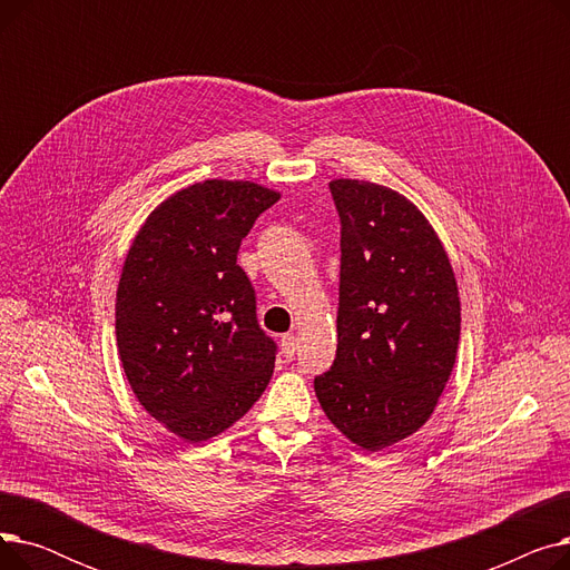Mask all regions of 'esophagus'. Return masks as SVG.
I'll return each mask as SVG.
<instances>
[{
    "label": "esophagus",
    "instance_id": "1",
    "mask_svg": "<svg viewBox=\"0 0 570 570\" xmlns=\"http://www.w3.org/2000/svg\"><path fill=\"white\" fill-rule=\"evenodd\" d=\"M295 351H297V340H295V335H284V337H282V353H284L286 361H293Z\"/></svg>",
    "mask_w": 570,
    "mask_h": 570
}]
</instances>
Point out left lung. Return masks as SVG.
I'll use <instances>...</instances> for the list:
<instances>
[{"label": "left lung", "instance_id": "8db88e82", "mask_svg": "<svg viewBox=\"0 0 570 570\" xmlns=\"http://www.w3.org/2000/svg\"><path fill=\"white\" fill-rule=\"evenodd\" d=\"M337 355L314 379L321 409L348 441L376 453L421 430L451 379L460 291L428 217L400 191L340 177Z\"/></svg>", "mask_w": 570, "mask_h": 570}]
</instances>
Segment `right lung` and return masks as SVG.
Returning <instances> with one entry per match:
<instances>
[{"label": "right lung", "mask_w": 570, "mask_h": 570, "mask_svg": "<svg viewBox=\"0 0 570 570\" xmlns=\"http://www.w3.org/2000/svg\"><path fill=\"white\" fill-rule=\"evenodd\" d=\"M279 196L249 179H203L147 215L125 258L119 361L142 409L187 443L226 432L273 376L277 346L237 249Z\"/></svg>", "instance_id": "obj_1"}]
</instances>
